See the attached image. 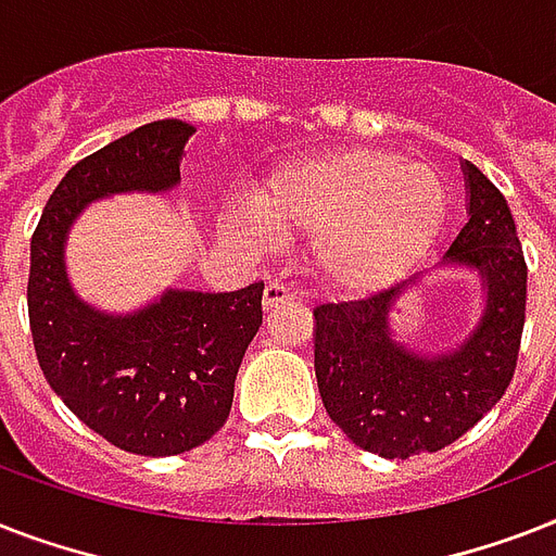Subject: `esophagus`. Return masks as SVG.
<instances>
[{
  "instance_id": "34e87169",
  "label": "esophagus",
  "mask_w": 556,
  "mask_h": 556,
  "mask_svg": "<svg viewBox=\"0 0 556 556\" xmlns=\"http://www.w3.org/2000/svg\"><path fill=\"white\" fill-rule=\"evenodd\" d=\"M294 300H300L294 288L282 286V282H268V286H265V294H262V305H265V308H277V305L294 303Z\"/></svg>"
}]
</instances>
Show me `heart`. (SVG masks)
Segmentation results:
<instances>
[{"mask_svg": "<svg viewBox=\"0 0 556 556\" xmlns=\"http://www.w3.org/2000/svg\"><path fill=\"white\" fill-rule=\"evenodd\" d=\"M233 218L251 233L314 236L331 286L369 291L404 274L441 233L447 190L435 169L387 150H338L274 169Z\"/></svg>", "mask_w": 556, "mask_h": 556, "instance_id": "obj_1", "label": "heart"}]
</instances>
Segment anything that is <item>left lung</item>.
I'll use <instances>...</instances> for the list:
<instances>
[{"instance_id":"left-lung-1","label":"left lung","mask_w":556,"mask_h":556,"mask_svg":"<svg viewBox=\"0 0 556 556\" xmlns=\"http://www.w3.org/2000/svg\"><path fill=\"white\" fill-rule=\"evenodd\" d=\"M467 222L439 265L473 268L484 303L456 349L418 355L392 338L397 296L421 274L352 303L314 308V371L326 413L357 447L383 458L435 453L505 395L526 326L528 268L510 207L465 161Z\"/></svg>"}]
</instances>
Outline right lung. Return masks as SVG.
I'll return each mask as SVG.
<instances>
[{"label":"right lung","mask_w":556,"mask_h":556,"mask_svg":"<svg viewBox=\"0 0 556 556\" xmlns=\"http://www.w3.org/2000/svg\"><path fill=\"white\" fill-rule=\"evenodd\" d=\"M185 121H155L77 161L30 236L28 317L39 369L86 427L138 456H178L227 421L236 371L262 326V282L227 294L169 288L132 314L83 303L65 239L91 201L181 181Z\"/></svg>","instance_id":"obj_1"}]
</instances>
